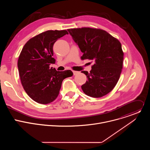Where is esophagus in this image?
Wrapping results in <instances>:
<instances>
[{
  "label": "esophagus",
  "instance_id": "1",
  "mask_svg": "<svg viewBox=\"0 0 150 150\" xmlns=\"http://www.w3.org/2000/svg\"><path fill=\"white\" fill-rule=\"evenodd\" d=\"M73 73H74V75H76L78 74L79 73V72H78V71H73Z\"/></svg>",
  "mask_w": 150,
  "mask_h": 150
}]
</instances>
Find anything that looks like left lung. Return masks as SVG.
<instances>
[{"mask_svg":"<svg viewBox=\"0 0 150 150\" xmlns=\"http://www.w3.org/2000/svg\"><path fill=\"white\" fill-rule=\"evenodd\" d=\"M68 31L83 53L81 59L94 62L90 73L81 72L87 78L81 86L83 93L95 98L108 94L116 86L123 68L124 53L120 41L101 29L83 27Z\"/></svg>","mask_w":150,"mask_h":150,"instance_id":"left-lung-1","label":"left lung"}]
</instances>
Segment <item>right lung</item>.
Wrapping results in <instances>:
<instances>
[{"mask_svg":"<svg viewBox=\"0 0 150 150\" xmlns=\"http://www.w3.org/2000/svg\"><path fill=\"white\" fill-rule=\"evenodd\" d=\"M67 30H48L30 38L19 56L18 68L23 88L29 97L38 103L46 104L58 96L64 79L71 77V70L57 71L50 68L55 63L53 46Z\"/></svg>","mask_w":150,"mask_h":150,"instance_id":"right-lung-1","label":"right lung"}]
</instances>
